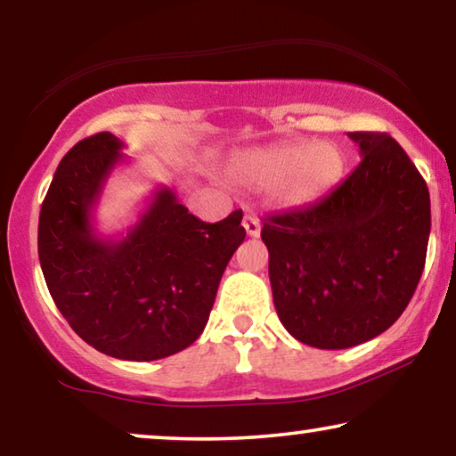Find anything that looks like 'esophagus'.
I'll list each match as a JSON object with an SVG mask.
<instances>
[{"instance_id":"1","label":"esophagus","mask_w":456,"mask_h":456,"mask_svg":"<svg viewBox=\"0 0 456 456\" xmlns=\"http://www.w3.org/2000/svg\"><path fill=\"white\" fill-rule=\"evenodd\" d=\"M242 226H245V230H247V234L248 236H253V239H257L259 236V232H261V224H259V220L255 216H245V220H242Z\"/></svg>"}]
</instances>
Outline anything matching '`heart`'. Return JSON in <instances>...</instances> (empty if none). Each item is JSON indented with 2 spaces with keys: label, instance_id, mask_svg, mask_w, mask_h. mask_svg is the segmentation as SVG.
Segmentation results:
<instances>
[{
  "label": "heart",
  "instance_id": "b5f03b06",
  "mask_svg": "<svg viewBox=\"0 0 456 456\" xmlns=\"http://www.w3.org/2000/svg\"><path fill=\"white\" fill-rule=\"evenodd\" d=\"M346 155L336 142L286 141L236 155L230 174L253 189L276 186L286 208H307L334 191L345 176Z\"/></svg>",
  "mask_w": 456,
  "mask_h": 456
}]
</instances>
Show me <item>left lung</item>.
<instances>
[{"instance_id":"left-lung-1","label":"left lung","mask_w":456,"mask_h":456,"mask_svg":"<svg viewBox=\"0 0 456 456\" xmlns=\"http://www.w3.org/2000/svg\"><path fill=\"white\" fill-rule=\"evenodd\" d=\"M361 164L305 209L267 217L273 305L303 345L348 348L395 323L419 284L429 240V192L386 133H348Z\"/></svg>"}]
</instances>
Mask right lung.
<instances>
[{
	"mask_svg": "<svg viewBox=\"0 0 456 456\" xmlns=\"http://www.w3.org/2000/svg\"><path fill=\"white\" fill-rule=\"evenodd\" d=\"M122 147L99 133L64 155L41 205L39 261L53 303L86 345L116 359L155 361L201 336L247 232L240 209L208 224L158 186L126 234H99L93 211L126 161Z\"/></svg>",
	"mask_w": 456,
	"mask_h": 456,
	"instance_id": "right-lung-1",
	"label": "right lung"
}]
</instances>
